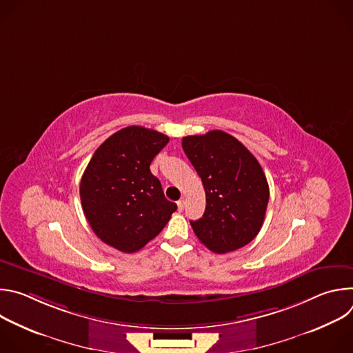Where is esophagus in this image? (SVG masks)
I'll return each mask as SVG.
<instances>
[{
    "label": "esophagus",
    "instance_id": "1",
    "mask_svg": "<svg viewBox=\"0 0 353 353\" xmlns=\"http://www.w3.org/2000/svg\"><path fill=\"white\" fill-rule=\"evenodd\" d=\"M184 207H185V201L181 198L180 201H177V210H179V212H183Z\"/></svg>",
    "mask_w": 353,
    "mask_h": 353
}]
</instances>
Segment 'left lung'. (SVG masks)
<instances>
[{
    "mask_svg": "<svg viewBox=\"0 0 353 353\" xmlns=\"http://www.w3.org/2000/svg\"><path fill=\"white\" fill-rule=\"evenodd\" d=\"M181 145L207 196L203 218L190 222L195 236L218 254L244 247L259 234L270 199L259 161L221 130L184 137Z\"/></svg>",
    "mask_w": 353,
    "mask_h": 353,
    "instance_id": "8db88e82",
    "label": "left lung"
}]
</instances>
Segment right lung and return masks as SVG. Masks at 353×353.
Here are the masks:
<instances>
[{"label": "right lung", "mask_w": 353, "mask_h": 353, "mask_svg": "<svg viewBox=\"0 0 353 353\" xmlns=\"http://www.w3.org/2000/svg\"><path fill=\"white\" fill-rule=\"evenodd\" d=\"M169 137L139 125L125 127L100 145L79 185L85 218L106 244L135 253L157 237L177 205L165 198L150 162Z\"/></svg>", "instance_id": "1"}]
</instances>
